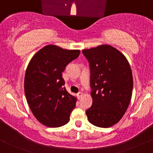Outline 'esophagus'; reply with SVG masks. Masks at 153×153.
<instances>
[{
  "label": "esophagus",
  "mask_w": 153,
  "mask_h": 153,
  "mask_svg": "<svg viewBox=\"0 0 153 153\" xmlns=\"http://www.w3.org/2000/svg\"><path fill=\"white\" fill-rule=\"evenodd\" d=\"M82 96V93H81V92H79V93H77V96H78L79 98H81Z\"/></svg>",
  "instance_id": "34e87169"
}]
</instances>
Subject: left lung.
Instances as JSON below:
<instances>
[{"label":"left lung","instance_id":"8db88e82","mask_svg":"<svg viewBox=\"0 0 153 153\" xmlns=\"http://www.w3.org/2000/svg\"><path fill=\"white\" fill-rule=\"evenodd\" d=\"M82 53L89 63L93 98L85 113L93 125L109 128L120 120L129 106L133 90L131 67L120 51L106 44Z\"/></svg>","mask_w":153,"mask_h":153}]
</instances>
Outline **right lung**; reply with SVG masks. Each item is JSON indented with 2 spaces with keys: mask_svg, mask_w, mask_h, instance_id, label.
<instances>
[{
  "mask_svg": "<svg viewBox=\"0 0 153 153\" xmlns=\"http://www.w3.org/2000/svg\"><path fill=\"white\" fill-rule=\"evenodd\" d=\"M79 50L47 45L34 55L26 69L25 93L31 111L41 123L51 128L69 121L76 98L65 90L62 73Z\"/></svg>",
  "mask_w": 153,
  "mask_h": 153,
  "instance_id": "1",
  "label": "right lung"
}]
</instances>
